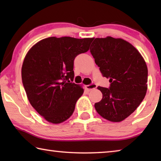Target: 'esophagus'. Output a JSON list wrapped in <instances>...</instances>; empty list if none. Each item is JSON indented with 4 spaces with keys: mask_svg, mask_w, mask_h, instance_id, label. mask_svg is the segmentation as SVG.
I'll return each instance as SVG.
<instances>
[{
    "mask_svg": "<svg viewBox=\"0 0 161 161\" xmlns=\"http://www.w3.org/2000/svg\"><path fill=\"white\" fill-rule=\"evenodd\" d=\"M97 87V84H94V83H92L91 84H89V85H86V89H87V91L88 92H90L92 90H93V89H95Z\"/></svg>",
    "mask_w": 161,
    "mask_h": 161,
    "instance_id": "1",
    "label": "esophagus"
}]
</instances>
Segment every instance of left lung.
Here are the masks:
<instances>
[{
    "label": "left lung",
    "instance_id": "left-lung-1",
    "mask_svg": "<svg viewBox=\"0 0 161 161\" xmlns=\"http://www.w3.org/2000/svg\"><path fill=\"white\" fill-rule=\"evenodd\" d=\"M90 53L103 77L109 78L110 82L108 88L97 87L103 98L94 107L100 116L108 121H123L138 108L146 96V62L131 44L120 38H95Z\"/></svg>",
    "mask_w": 161,
    "mask_h": 161
}]
</instances>
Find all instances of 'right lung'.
Here are the masks:
<instances>
[{
  "label": "right lung",
  "mask_w": 161,
  "mask_h": 161,
  "mask_svg": "<svg viewBox=\"0 0 161 161\" xmlns=\"http://www.w3.org/2000/svg\"><path fill=\"white\" fill-rule=\"evenodd\" d=\"M93 38L50 37L36 43L26 54L22 81L30 103L48 122L59 124L72 115L84 93L73 83L74 60L89 50Z\"/></svg>",
  "instance_id": "right-lung-1"
}]
</instances>
